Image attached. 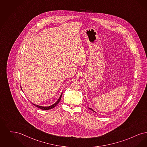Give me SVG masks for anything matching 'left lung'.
Returning a JSON list of instances; mask_svg holds the SVG:
<instances>
[{
    "mask_svg": "<svg viewBox=\"0 0 147 147\" xmlns=\"http://www.w3.org/2000/svg\"><path fill=\"white\" fill-rule=\"evenodd\" d=\"M88 108L90 109V110H92V111H94V112H95V113H96V111H94V110H93V109H92V108H89V107H88Z\"/></svg>",
    "mask_w": 147,
    "mask_h": 147,
    "instance_id": "left-lung-1",
    "label": "left lung"
}]
</instances>
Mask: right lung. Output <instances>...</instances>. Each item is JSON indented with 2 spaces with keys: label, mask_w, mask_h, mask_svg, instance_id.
Instances as JSON below:
<instances>
[{
  "label": "right lung",
  "mask_w": 147,
  "mask_h": 147,
  "mask_svg": "<svg viewBox=\"0 0 147 147\" xmlns=\"http://www.w3.org/2000/svg\"><path fill=\"white\" fill-rule=\"evenodd\" d=\"M21 90H22L21 87ZM62 95H63V93L61 94V95L60 96L59 98L57 99V100L56 102H55L54 104H53V105H50V106H48V107H43V106H40V105H37V104H33H33L34 105H35L36 107H37V108H38L39 109H42V110H49V109L54 108V107L57 105V104L59 102L60 100V99H61V96H62Z\"/></svg>",
  "instance_id": "1"
}]
</instances>
